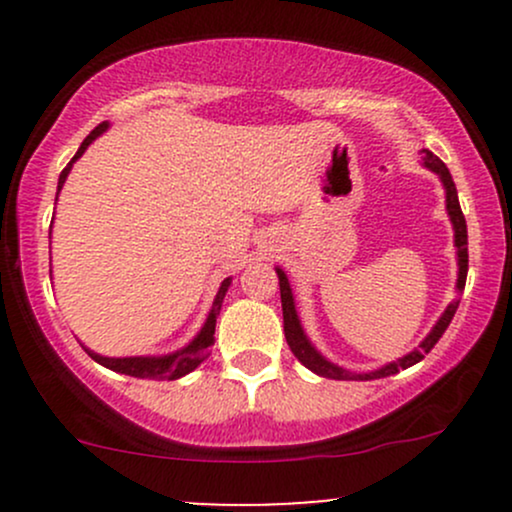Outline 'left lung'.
I'll return each mask as SVG.
<instances>
[{"instance_id":"8db88e82","label":"left lung","mask_w":512,"mask_h":512,"mask_svg":"<svg viewBox=\"0 0 512 512\" xmlns=\"http://www.w3.org/2000/svg\"><path fill=\"white\" fill-rule=\"evenodd\" d=\"M424 166L428 170H433V173L438 175L440 182H443V187H445V207H448V216H450V221H452V228H455L457 267H460V274H457V291L462 293L464 291V281H467V267H469L467 221H464V214H462V209H460V199H457L455 182H452V175H450L448 166H445V163L440 161L436 154H431V151H428V149H424ZM276 274H279L281 310H284V334H286V342H289V346H291L293 356H296L305 368L313 370V373L322 375V378H332V380H375V378H387V375H395V373H399V370L414 366V363H419L421 358H424L428 351H431L433 346L438 344V339L443 337V332L448 330L452 317H455L457 305H460V298H455V301H452L448 308H445V313L440 315V320L436 322V327H433V330L428 332V337L424 339V342L419 344V349L409 351L407 356L397 358V361L387 363V366H383V368L370 370V373H349V370L334 366V363L327 361V358L322 356L313 344H310V339L305 337V332H303V327H301V320H298L296 303H293V293H291L289 279H286V274L281 272L279 267H276Z\"/></svg>"}]
</instances>
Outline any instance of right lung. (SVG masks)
<instances>
[{
  "mask_svg": "<svg viewBox=\"0 0 512 512\" xmlns=\"http://www.w3.org/2000/svg\"><path fill=\"white\" fill-rule=\"evenodd\" d=\"M108 129V122H101L96 129H93L91 134L81 142L79 151H76V156L69 161V166L62 170L60 173V182H57V195H60L64 180H67L69 170H72L76 158H81V154L88 149V144L93 142L96 137H101V134ZM228 286H231V276L228 279H223L219 293H216L214 298V305H211L209 310V317L207 322H204V327L199 330V334L195 339H192L190 344L182 346L180 351H173V354L168 356H127V358H108V356H101L96 354V351L86 349L88 356L93 358L96 363H101V366L115 370V373H122V375H132V378H149V380H178L182 375L192 373L199 363L204 361V358H209L211 354V344H214V330H216V315H219L221 310V303H223V296H226Z\"/></svg>",
  "mask_w": 512,
  "mask_h": 512,
  "instance_id": "1",
  "label": "right lung"
}]
</instances>
